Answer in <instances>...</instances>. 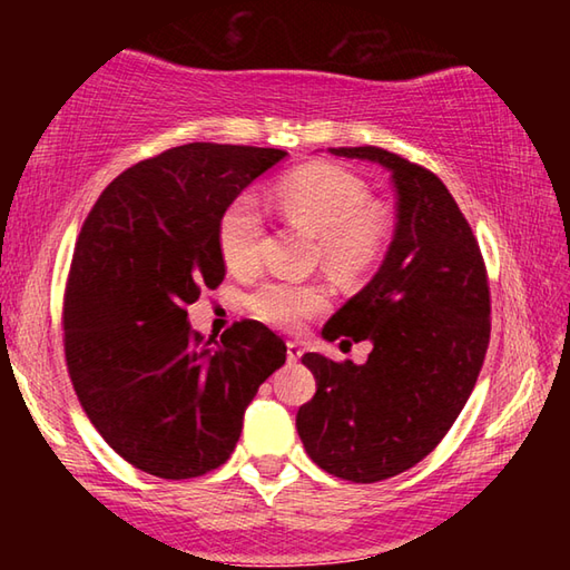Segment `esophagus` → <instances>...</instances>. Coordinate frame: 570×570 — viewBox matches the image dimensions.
<instances>
[{
	"instance_id": "34e87169",
	"label": "esophagus",
	"mask_w": 570,
	"mask_h": 570,
	"mask_svg": "<svg viewBox=\"0 0 570 570\" xmlns=\"http://www.w3.org/2000/svg\"><path fill=\"white\" fill-rule=\"evenodd\" d=\"M302 354H304L302 344H298V342H286V360L288 362H298V360H302Z\"/></svg>"
}]
</instances>
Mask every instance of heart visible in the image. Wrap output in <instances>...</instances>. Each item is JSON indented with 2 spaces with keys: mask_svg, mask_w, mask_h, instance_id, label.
Segmentation results:
<instances>
[{
  "mask_svg": "<svg viewBox=\"0 0 570 570\" xmlns=\"http://www.w3.org/2000/svg\"><path fill=\"white\" fill-rule=\"evenodd\" d=\"M276 200L286 218L320 236L324 264L340 274H356L370 266L387 236V220L372 206L370 188L340 166L316 163L288 173L278 183ZM264 236V214L248 193L230 200L218 218L220 256L236 274H250L262 264ZM246 304L256 320L294 332L322 314L330 306V296L320 284L272 278L258 284Z\"/></svg>",
  "mask_w": 570,
  "mask_h": 570,
  "instance_id": "heart-1",
  "label": "heart"
}]
</instances>
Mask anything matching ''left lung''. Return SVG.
<instances>
[{
  "label": "left lung",
  "mask_w": 570,
  "mask_h": 570,
  "mask_svg": "<svg viewBox=\"0 0 570 570\" xmlns=\"http://www.w3.org/2000/svg\"><path fill=\"white\" fill-rule=\"evenodd\" d=\"M380 163L397 226L380 272L330 322L324 340L372 342L364 364L308 352L316 394L296 430L334 478L380 482L440 445L475 387L490 342V286L478 238L435 173L384 148H330Z\"/></svg>",
  "instance_id": "8db88e82"
}]
</instances>
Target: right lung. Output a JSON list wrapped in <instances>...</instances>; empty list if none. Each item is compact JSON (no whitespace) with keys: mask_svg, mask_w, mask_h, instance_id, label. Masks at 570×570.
Segmentation results:
<instances>
[{"mask_svg":"<svg viewBox=\"0 0 570 570\" xmlns=\"http://www.w3.org/2000/svg\"><path fill=\"white\" fill-rule=\"evenodd\" d=\"M276 148L188 142L135 163L100 193L65 286V360L102 440L148 475L224 465L286 344L254 320L220 342L188 324L200 288L226 276L218 218L278 160Z\"/></svg>","mask_w":570,"mask_h":570,"instance_id":"right-lung-1","label":"right lung"}]
</instances>
